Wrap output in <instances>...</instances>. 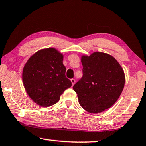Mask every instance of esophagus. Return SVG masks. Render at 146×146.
I'll list each match as a JSON object with an SVG mask.
<instances>
[{"label":"esophagus","instance_id":"1","mask_svg":"<svg viewBox=\"0 0 146 146\" xmlns=\"http://www.w3.org/2000/svg\"><path fill=\"white\" fill-rule=\"evenodd\" d=\"M71 83H72V85H74V84L75 83V80L74 79H71Z\"/></svg>","mask_w":146,"mask_h":146}]
</instances>
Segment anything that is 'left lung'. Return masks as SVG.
I'll return each mask as SVG.
<instances>
[{"label": "left lung", "mask_w": 146, "mask_h": 146, "mask_svg": "<svg viewBox=\"0 0 146 146\" xmlns=\"http://www.w3.org/2000/svg\"><path fill=\"white\" fill-rule=\"evenodd\" d=\"M83 77L73 86L79 102L86 111L102 112L120 97L125 84L122 67L108 53L95 52L82 55Z\"/></svg>", "instance_id": "obj_1"}]
</instances>
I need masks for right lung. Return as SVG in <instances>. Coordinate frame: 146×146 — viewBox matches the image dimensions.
I'll return each instance as SVG.
<instances>
[{
	"label": "right lung",
	"mask_w": 146,
	"mask_h": 146,
	"mask_svg": "<svg viewBox=\"0 0 146 146\" xmlns=\"http://www.w3.org/2000/svg\"><path fill=\"white\" fill-rule=\"evenodd\" d=\"M63 59L62 53L50 48L38 51L24 65V87L30 98L38 105H53L65 90L71 87V81L65 77Z\"/></svg>",
	"instance_id": "1"
}]
</instances>
